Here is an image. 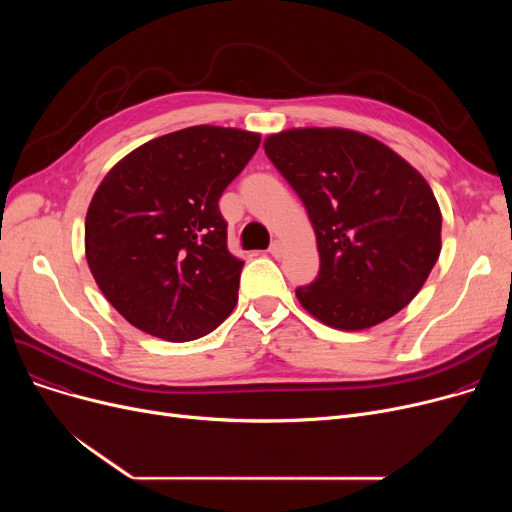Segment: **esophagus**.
I'll return each mask as SVG.
<instances>
[{"instance_id": "1", "label": "esophagus", "mask_w": 512, "mask_h": 512, "mask_svg": "<svg viewBox=\"0 0 512 512\" xmlns=\"http://www.w3.org/2000/svg\"><path fill=\"white\" fill-rule=\"evenodd\" d=\"M270 253H272L274 257H282V255H284V245H282V242H280V240H274V242H272V247H270Z\"/></svg>"}]
</instances>
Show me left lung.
Masks as SVG:
<instances>
[{"instance_id":"obj_1","label":"left lung","mask_w":512,"mask_h":512,"mask_svg":"<svg viewBox=\"0 0 512 512\" xmlns=\"http://www.w3.org/2000/svg\"><path fill=\"white\" fill-rule=\"evenodd\" d=\"M263 149L315 230L319 274L297 288L305 311L357 332L407 307L442 249L427 180L382 141L348 128H288Z\"/></svg>"}]
</instances>
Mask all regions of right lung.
<instances>
[{
    "mask_svg": "<svg viewBox=\"0 0 512 512\" xmlns=\"http://www.w3.org/2000/svg\"><path fill=\"white\" fill-rule=\"evenodd\" d=\"M261 134L188 126L122 157L89 203L85 255L112 307L168 342L218 328L238 301L242 263L226 245L218 201Z\"/></svg>",
    "mask_w": 512,
    "mask_h": 512,
    "instance_id": "right-lung-1",
    "label": "right lung"
}]
</instances>
